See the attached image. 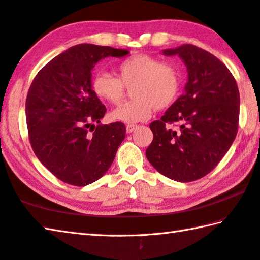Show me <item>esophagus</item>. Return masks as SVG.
Here are the masks:
<instances>
[{"label":"esophagus","instance_id":"obj_1","mask_svg":"<svg viewBox=\"0 0 260 260\" xmlns=\"http://www.w3.org/2000/svg\"><path fill=\"white\" fill-rule=\"evenodd\" d=\"M136 128H138V125H127L126 126L127 133H132V132H134Z\"/></svg>","mask_w":260,"mask_h":260}]
</instances>
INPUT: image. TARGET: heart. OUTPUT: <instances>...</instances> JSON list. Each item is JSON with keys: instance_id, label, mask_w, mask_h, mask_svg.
Returning a JSON list of instances; mask_svg holds the SVG:
<instances>
[{"instance_id": "b5f03b06", "label": "heart", "mask_w": 260, "mask_h": 260, "mask_svg": "<svg viewBox=\"0 0 260 260\" xmlns=\"http://www.w3.org/2000/svg\"><path fill=\"white\" fill-rule=\"evenodd\" d=\"M117 77L99 72L91 88L100 99L112 105L122 103L126 88L133 100L113 110L114 120L135 124L151 117L153 110H166L177 102L182 85L179 68L171 61H161L150 55H135L116 67Z\"/></svg>"}]
</instances>
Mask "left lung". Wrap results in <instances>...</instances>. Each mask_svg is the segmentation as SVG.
<instances>
[{
    "mask_svg": "<svg viewBox=\"0 0 260 260\" xmlns=\"http://www.w3.org/2000/svg\"><path fill=\"white\" fill-rule=\"evenodd\" d=\"M186 64L188 82L159 120L150 124L153 140L146 156L158 172L179 182L209 174L226 155L239 129L240 93L221 60L202 48L183 45L162 50ZM178 123L174 130L171 124Z\"/></svg>",
    "mask_w": 260,
    "mask_h": 260,
    "instance_id": "left-lung-1",
    "label": "left lung"
}]
</instances>
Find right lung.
Returning <instances> with one entry per match:
<instances>
[{"instance_id": "1", "label": "right lung", "mask_w": 260, "mask_h": 260, "mask_svg": "<svg viewBox=\"0 0 260 260\" xmlns=\"http://www.w3.org/2000/svg\"><path fill=\"white\" fill-rule=\"evenodd\" d=\"M128 52L89 43L73 46L46 64L30 83L26 98L30 146L39 160L65 183L83 187L102 178L125 139L122 122L100 124L107 108L90 79L99 60Z\"/></svg>"}]
</instances>
